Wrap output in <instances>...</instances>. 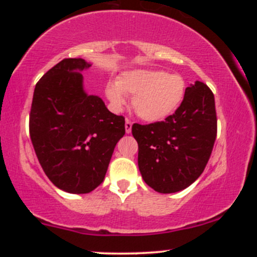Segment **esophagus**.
<instances>
[{
    "instance_id": "esophagus-1",
    "label": "esophagus",
    "mask_w": 257,
    "mask_h": 257,
    "mask_svg": "<svg viewBox=\"0 0 257 257\" xmlns=\"http://www.w3.org/2000/svg\"><path fill=\"white\" fill-rule=\"evenodd\" d=\"M132 125H133V122L131 119H125V132L131 133L132 132Z\"/></svg>"
}]
</instances>
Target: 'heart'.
<instances>
[{
	"instance_id": "obj_1",
	"label": "heart",
	"mask_w": 257,
	"mask_h": 257,
	"mask_svg": "<svg viewBox=\"0 0 257 257\" xmlns=\"http://www.w3.org/2000/svg\"><path fill=\"white\" fill-rule=\"evenodd\" d=\"M185 81L180 75L155 70H133L107 83L105 95L114 110L125 105V95L133 96V107L140 118L156 122L169 116L185 94Z\"/></svg>"
}]
</instances>
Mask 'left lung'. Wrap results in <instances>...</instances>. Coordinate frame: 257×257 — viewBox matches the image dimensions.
<instances>
[{"label":"left lung","mask_w":257,"mask_h":257,"mask_svg":"<svg viewBox=\"0 0 257 257\" xmlns=\"http://www.w3.org/2000/svg\"><path fill=\"white\" fill-rule=\"evenodd\" d=\"M141 176L159 193H174L193 184L205 169L217 134L214 94L197 81L185 90L175 112L161 122L134 123Z\"/></svg>","instance_id":"1"}]
</instances>
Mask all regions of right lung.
Returning <instances> with one entry per match:
<instances>
[{
	"mask_svg": "<svg viewBox=\"0 0 257 257\" xmlns=\"http://www.w3.org/2000/svg\"><path fill=\"white\" fill-rule=\"evenodd\" d=\"M83 59H64L36 83L29 131L48 179L69 193H89L104 181L114 146L124 135V117L87 95Z\"/></svg>",
	"mask_w": 257,
	"mask_h": 257,
	"instance_id": "1",
	"label": "right lung"
}]
</instances>
